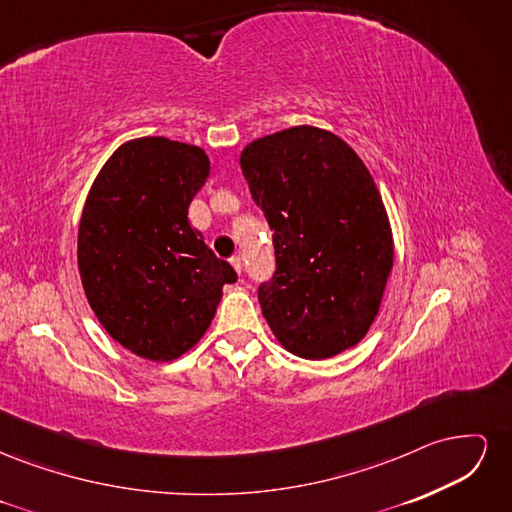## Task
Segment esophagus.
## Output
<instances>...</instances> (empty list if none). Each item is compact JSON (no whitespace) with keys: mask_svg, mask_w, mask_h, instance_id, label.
<instances>
[{"mask_svg":"<svg viewBox=\"0 0 512 512\" xmlns=\"http://www.w3.org/2000/svg\"><path fill=\"white\" fill-rule=\"evenodd\" d=\"M230 265L235 267V271L241 275V271H243V260H241L239 256H232V258H230Z\"/></svg>","mask_w":512,"mask_h":512,"instance_id":"obj_1","label":"esophagus"}]
</instances>
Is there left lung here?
Masks as SVG:
<instances>
[{
	"instance_id": "left-lung-1",
	"label": "left lung",
	"mask_w": 512,
	"mask_h": 512,
	"mask_svg": "<svg viewBox=\"0 0 512 512\" xmlns=\"http://www.w3.org/2000/svg\"><path fill=\"white\" fill-rule=\"evenodd\" d=\"M239 162L273 230L277 269L258 301L277 342L312 361L356 346L395 260L374 177L346 141L316 126L256 138Z\"/></svg>"
}]
</instances>
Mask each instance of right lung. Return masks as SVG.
I'll list each match as a JSON object with an SVG mask.
<instances>
[{"label":"right lung","mask_w":512,"mask_h":512,"mask_svg":"<svg viewBox=\"0 0 512 512\" xmlns=\"http://www.w3.org/2000/svg\"><path fill=\"white\" fill-rule=\"evenodd\" d=\"M209 173L205 149L143 136L117 147L87 194L76 243L85 297L106 333L141 359L192 350L224 284L237 282L188 220Z\"/></svg>","instance_id":"1"}]
</instances>
